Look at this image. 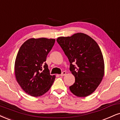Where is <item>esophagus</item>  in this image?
Listing matches in <instances>:
<instances>
[{
    "instance_id": "1",
    "label": "esophagus",
    "mask_w": 120,
    "mask_h": 120,
    "mask_svg": "<svg viewBox=\"0 0 120 120\" xmlns=\"http://www.w3.org/2000/svg\"><path fill=\"white\" fill-rule=\"evenodd\" d=\"M66 75V72L63 71V72H62V73L60 74V76H65V75Z\"/></svg>"
}]
</instances>
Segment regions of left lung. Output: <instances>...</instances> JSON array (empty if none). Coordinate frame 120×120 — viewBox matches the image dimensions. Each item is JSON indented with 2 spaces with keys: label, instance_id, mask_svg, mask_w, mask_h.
<instances>
[{
  "label": "left lung",
  "instance_id": "1",
  "mask_svg": "<svg viewBox=\"0 0 120 120\" xmlns=\"http://www.w3.org/2000/svg\"><path fill=\"white\" fill-rule=\"evenodd\" d=\"M57 42L68 57L69 70L75 77V82L69 87L70 91L78 97L91 94L104 76V60L98 44L82 33L59 37Z\"/></svg>",
  "mask_w": 120,
  "mask_h": 120
}]
</instances>
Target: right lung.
<instances>
[{
    "instance_id": "obj_1",
    "label": "right lung",
    "mask_w": 120,
    "mask_h": 120,
    "mask_svg": "<svg viewBox=\"0 0 120 120\" xmlns=\"http://www.w3.org/2000/svg\"><path fill=\"white\" fill-rule=\"evenodd\" d=\"M54 43V39L31 38L19 48L15 62V74L19 85L29 95H43L54 82L56 77L50 75L45 61Z\"/></svg>"
}]
</instances>
